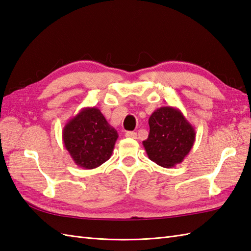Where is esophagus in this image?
Wrapping results in <instances>:
<instances>
[{
  "instance_id": "1",
  "label": "esophagus",
  "mask_w": 251,
  "mask_h": 251,
  "mask_svg": "<svg viewBox=\"0 0 251 251\" xmlns=\"http://www.w3.org/2000/svg\"><path fill=\"white\" fill-rule=\"evenodd\" d=\"M125 136L127 138H131V139H137V132H133V131H127L125 133Z\"/></svg>"
}]
</instances>
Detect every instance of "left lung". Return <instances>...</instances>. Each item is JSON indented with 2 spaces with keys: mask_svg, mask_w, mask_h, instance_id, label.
Instances as JSON below:
<instances>
[{
  "mask_svg": "<svg viewBox=\"0 0 251 251\" xmlns=\"http://www.w3.org/2000/svg\"><path fill=\"white\" fill-rule=\"evenodd\" d=\"M150 133L143 141L149 158L164 168L180 164L194 147L196 130L179 109L160 107L149 119Z\"/></svg>",
  "mask_w": 251,
  "mask_h": 251,
  "instance_id": "obj_1",
  "label": "left lung"
}]
</instances>
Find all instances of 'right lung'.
Returning <instances> with one entry per match:
<instances>
[{
	"label": "right lung",
	"instance_id": "right-lung-1",
	"mask_svg": "<svg viewBox=\"0 0 251 251\" xmlns=\"http://www.w3.org/2000/svg\"><path fill=\"white\" fill-rule=\"evenodd\" d=\"M64 147L74 162L83 169H95L110 159L118 131L96 107L81 109L63 128Z\"/></svg>",
	"mask_w": 251,
	"mask_h": 251
}]
</instances>
